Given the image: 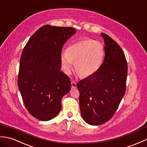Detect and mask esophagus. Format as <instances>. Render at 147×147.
I'll use <instances>...</instances> for the list:
<instances>
[{
	"label": "esophagus",
	"mask_w": 147,
	"mask_h": 147,
	"mask_svg": "<svg viewBox=\"0 0 147 147\" xmlns=\"http://www.w3.org/2000/svg\"><path fill=\"white\" fill-rule=\"evenodd\" d=\"M76 88V83L74 81L71 82V89H75Z\"/></svg>",
	"instance_id": "obj_1"
}]
</instances>
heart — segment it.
<instances>
[{
  "instance_id": "obj_1",
  "label": "heart",
  "mask_w": 147,
  "mask_h": 147,
  "mask_svg": "<svg viewBox=\"0 0 147 147\" xmlns=\"http://www.w3.org/2000/svg\"><path fill=\"white\" fill-rule=\"evenodd\" d=\"M105 48L96 40L85 38L71 44L61 54L64 71L69 73L74 63L78 74L86 78L96 73L103 62Z\"/></svg>"
}]
</instances>
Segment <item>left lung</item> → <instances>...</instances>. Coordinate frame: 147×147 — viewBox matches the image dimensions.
I'll list each match as a JSON object with an SVG mask.
<instances>
[{"label": "left lung", "instance_id": "1", "mask_svg": "<svg viewBox=\"0 0 147 147\" xmlns=\"http://www.w3.org/2000/svg\"><path fill=\"white\" fill-rule=\"evenodd\" d=\"M105 56L93 76L77 84L81 117L87 123L99 125L113 117L126 92L128 64L118 44L105 33Z\"/></svg>", "mask_w": 147, "mask_h": 147}]
</instances>
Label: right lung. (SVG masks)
Segmentation results:
<instances>
[{"label":"right lung","instance_id":"obj_1","mask_svg":"<svg viewBox=\"0 0 147 147\" xmlns=\"http://www.w3.org/2000/svg\"><path fill=\"white\" fill-rule=\"evenodd\" d=\"M75 33L73 27L45 25L24 47L18 87L27 111L39 120L57 116L62 98L70 91V78L61 71V54L64 43Z\"/></svg>","mask_w":147,"mask_h":147}]
</instances>
